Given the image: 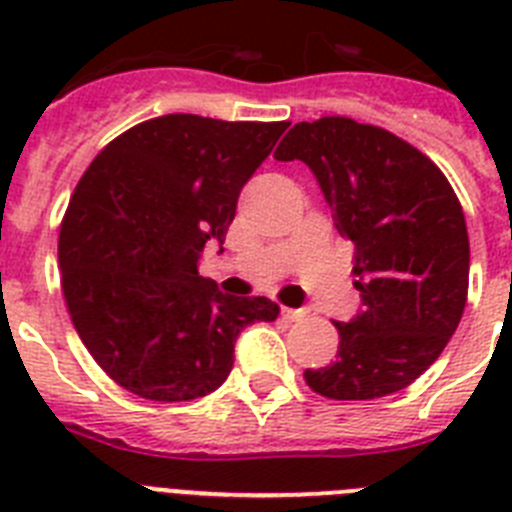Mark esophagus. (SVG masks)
<instances>
[{"mask_svg": "<svg viewBox=\"0 0 512 512\" xmlns=\"http://www.w3.org/2000/svg\"><path fill=\"white\" fill-rule=\"evenodd\" d=\"M282 315L287 320H302V318H307V315H310V307H284Z\"/></svg>", "mask_w": 512, "mask_h": 512, "instance_id": "34e87169", "label": "esophagus"}]
</instances>
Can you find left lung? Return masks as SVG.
<instances>
[{
    "label": "left lung",
    "mask_w": 512,
    "mask_h": 512,
    "mask_svg": "<svg viewBox=\"0 0 512 512\" xmlns=\"http://www.w3.org/2000/svg\"><path fill=\"white\" fill-rule=\"evenodd\" d=\"M277 161H302L354 243L361 310L336 323V361L305 369L330 400L405 390L454 336L469 287V235L454 189L431 158L351 117L297 122Z\"/></svg>",
    "instance_id": "left-lung-1"
}]
</instances>
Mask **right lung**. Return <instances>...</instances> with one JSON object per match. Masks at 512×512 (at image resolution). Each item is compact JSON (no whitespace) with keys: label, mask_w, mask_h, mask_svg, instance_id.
Listing matches in <instances>:
<instances>
[{"label":"right lung","mask_w":512,"mask_h":512,"mask_svg":"<svg viewBox=\"0 0 512 512\" xmlns=\"http://www.w3.org/2000/svg\"><path fill=\"white\" fill-rule=\"evenodd\" d=\"M287 128L164 115L112 140L81 176L58 235L63 297L89 354L133 395H210L241 330L277 320V302L225 295L197 269L207 243L223 251L241 189Z\"/></svg>","instance_id":"right-lung-1"}]
</instances>
